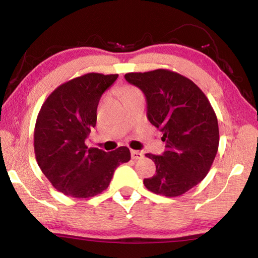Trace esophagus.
<instances>
[{"instance_id": "obj_1", "label": "esophagus", "mask_w": 258, "mask_h": 258, "mask_svg": "<svg viewBox=\"0 0 258 258\" xmlns=\"http://www.w3.org/2000/svg\"><path fill=\"white\" fill-rule=\"evenodd\" d=\"M131 156H132V158L135 160L141 159V158H143V152L139 151V150H132L131 151Z\"/></svg>"}]
</instances>
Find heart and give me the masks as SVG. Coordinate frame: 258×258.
Here are the masks:
<instances>
[{
    "instance_id": "obj_1",
    "label": "heart",
    "mask_w": 258,
    "mask_h": 258,
    "mask_svg": "<svg viewBox=\"0 0 258 258\" xmlns=\"http://www.w3.org/2000/svg\"><path fill=\"white\" fill-rule=\"evenodd\" d=\"M133 91H138V90H135V89H133V87H126V89L124 90V95H125L126 93L133 92Z\"/></svg>"
}]
</instances>
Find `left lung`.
Masks as SVG:
<instances>
[{"label":"left lung","instance_id":"left-lung-1","mask_svg":"<svg viewBox=\"0 0 258 258\" xmlns=\"http://www.w3.org/2000/svg\"><path fill=\"white\" fill-rule=\"evenodd\" d=\"M125 80L147 98V116L164 133L163 155L146 154L156 174L145 178L148 190L177 197L203 181L218 149L217 117L211 102L189 78L168 69L127 73Z\"/></svg>","mask_w":258,"mask_h":258}]
</instances>
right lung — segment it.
Masks as SVG:
<instances>
[{"label":"right lung","instance_id":"obj_1","mask_svg":"<svg viewBox=\"0 0 258 258\" xmlns=\"http://www.w3.org/2000/svg\"><path fill=\"white\" fill-rule=\"evenodd\" d=\"M118 74H84L59 85L46 98L34 130V151L41 171L56 190L74 198H91L110 183L127 163V147L106 152L87 148L85 139L97 124L102 93Z\"/></svg>","mask_w":258,"mask_h":258}]
</instances>
